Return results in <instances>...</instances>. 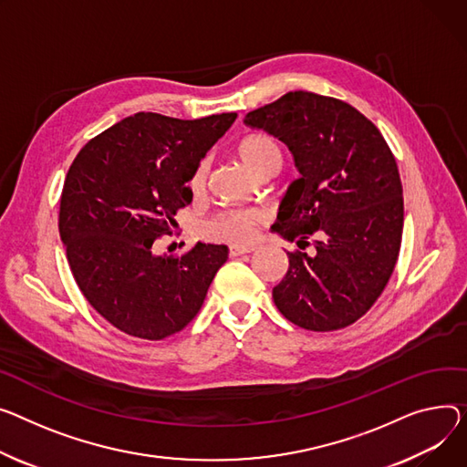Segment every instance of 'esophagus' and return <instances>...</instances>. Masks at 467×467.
Returning a JSON list of instances; mask_svg holds the SVG:
<instances>
[{
    "label": "esophagus",
    "instance_id": "1",
    "mask_svg": "<svg viewBox=\"0 0 467 467\" xmlns=\"http://www.w3.org/2000/svg\"><path fill=\"white\" fill-rule=\"evenodd\" d=\"M252 252H255V247H254V245H245V244H233V245L229 247V254H231L233 257H240V255L252 254Z\"/></svg>",
    "mask_w": 467,
    "mask_h": 467
}]
</instances>
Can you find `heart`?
I'll list each match as a JSON object with an SVG mask.
<instances>
[{
  "mask_svg": "<svg viewBox=\"0 0 467 467\" xmlns=\"http://www.w3.org/2000/svg\"><path fill=\"white\" fill-rule=\"evenodd\" d=\"M238 158L244 161L247 169H252L257 176L274 174L284 163V150L279 142L266 135V133H254L244 137L236 146ZM208 180V161L201 160L195 169L192 171V176L188 180L190 190L199 195ZM266 210L259 206H245V208H229L217 212L210 223L208 233L213 238L242 244L250 242L257 229L266 222Z\"/></svg>",
  "mask_w": 467,
  "mask_h": 467,
  "instance_id": "heart-1",
  "label": "heart"
}]
</instances>
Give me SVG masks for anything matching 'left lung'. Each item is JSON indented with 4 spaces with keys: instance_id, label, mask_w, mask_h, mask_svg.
<instances>
[{
    "instance_id": "obj_1",
    "label": "left lung",
    "mask_w": 467,
    "mask_h": 467,
    "mask_svg": "<svg viewBox=\"0 0 467 467\" xmlns=\"http://www.w3.org/2000/svg\"><path fill=\"white\" fill-rule=\"evenodd\" d=\"M244 123L285 142L302 174L272 225L298 245L272 291L277 309L314 332L353 325L381 296L401 245V180L387 140L349 103L312 91H289Z\"/></svg>"
}]
</instances>
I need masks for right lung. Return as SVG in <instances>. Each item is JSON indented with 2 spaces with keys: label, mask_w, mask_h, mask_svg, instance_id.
Instances as JSON below:
<instances>
[{
  "label": "right lung",
  "mask_w": 467,
  "mask_h": 467,
  "mask_svg": "<svg viewBox=\"0 0 467 467\" xmlns=\"http://www.w3.org/2000/svg\"><path fill=\"white\" fill-rule=\"evenodd\" d=\"M234 119L137 112L93 137L69 167L59 236L80 293L118 330L158 341L199 314L227 245L199 242L172 257L153 250L193 199L192 171Z\"/></svg>",
  "instance_id": "obj_1"
}]
</instances>
